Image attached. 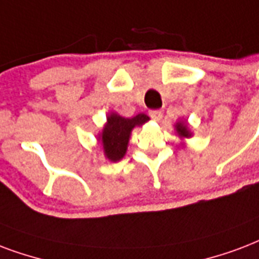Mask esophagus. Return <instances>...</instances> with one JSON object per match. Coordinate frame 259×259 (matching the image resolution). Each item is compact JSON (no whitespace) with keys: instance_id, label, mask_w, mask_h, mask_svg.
<instances>
[{"instance_id":"1","label":"esophagus","mask_w":259,"mask_h":259,"mask_svg":"<svg viewBox=\"0 0 259 259\" xmlns=\"http://www.w3.org/2000/svg\"><path fill=\"white\" fill-rule=\"evenodd\" d=\"M149 115H151V118L153 121L159 122L161 118H163V111H161V110H152V111L149 112Z\"/></svg>"}]
</instances>
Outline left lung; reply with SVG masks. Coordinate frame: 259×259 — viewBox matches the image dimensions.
I'll use <instances>...</instances> for the list:
<instances>
[{"label":"left lung","mask_w":259,"mask_h":259,"mask_svg":"<svg viewBox=\"0 0 259 259\" xmlns=\"http://www.w3.org/2000/svg\"><path fill=\"white\" fill-rule=\"evenodd\" d=\"M175 133H177V136L181 140H182V145H185V141L183 140H186V138H191V136H193V132L190 130V127H189V123H187V121H178L177 123H175Z\"/></svg>","instance_id":"8db88e82"}]
</instances>
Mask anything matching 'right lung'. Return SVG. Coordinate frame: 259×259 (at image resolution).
Wrapping results in <instances>:
<instances>
[{
  "label": "right lung",
  "instance_id": "obj_1",
  "mask_svg": "<svg viewBox=\"0 0 259 259\" xmlns=\"http://www.w3.org/2000/svg\"><path fill=\"white\" fill-rule=\"evenodd\" d=\"M148 121L149 116L143 112L133 118H125L114 111L108 112L103 129L98 133V147L102 149L104 157L111 163L122 160L127 151L133 129Z\"/></svg>",
  "mask_w": 259,
  "mask_h": 259
}]
</instances>
